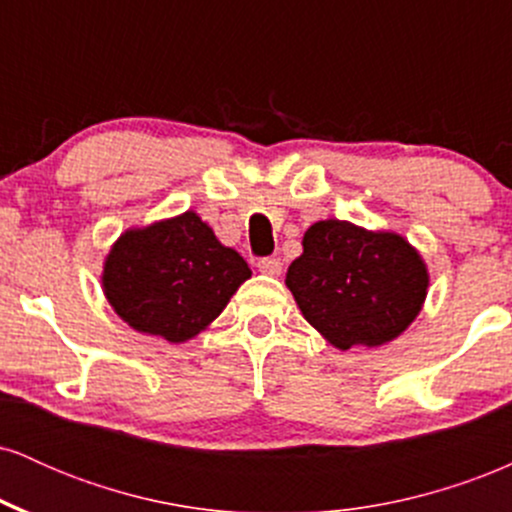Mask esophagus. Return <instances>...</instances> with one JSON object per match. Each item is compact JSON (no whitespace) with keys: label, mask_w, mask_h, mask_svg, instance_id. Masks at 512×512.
Listing matches in <instances>:
<instances>
[{"label":"esophagus","mask_w":512,"mask_h":512,"mask_svg":"<svg viewBox=\"0 0 512 512\" xmlns=\"http://www.w3.org/2000/svg\"><path fill=\"white\" fill-rule=\"evenodd\" d=\"M257 269H260L262 274L276 276L281 274V260L279 257H262V260H257Z\"/></svg>","instance_id":"obj_1"}]
</instances>
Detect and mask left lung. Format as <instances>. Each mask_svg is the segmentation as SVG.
<instances>
[{"instance_id":"left-lung-1","label":"left lung","mask_w":512,"mask_h":512,"mask_svg":"<svg viewBox=\"0 0 512 512\" xmlns=\"http://www.w3.org/2000/svg\"><path fill=\"white\" fill-rule=\"evenodd\" d=\"M286 286L305 320L337 349L380 346L419 315L428 289L421 255L397 233L366 231L349 221H317Z\"/></svg>"}]
</instances>
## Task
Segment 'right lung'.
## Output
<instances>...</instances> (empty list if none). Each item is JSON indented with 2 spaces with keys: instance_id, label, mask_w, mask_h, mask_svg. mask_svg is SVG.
I'll list each match as a JSON object with an SVG mask.
<instances>
[{
  "instance_id": "right-lung-1",
  "label": "right lung",
  "mask_w": 512,
  "mask_h": 512,
  "mask_svg": "<svg viewBox=\"0 0 512 512\" xmlns=\"http://www.w3.org/2000/svg\"><path fill=\"white\" fill-rule=\"evenodd\" d=\"M250 267L195 211L125 231L105 257L103 291L137 332L178 344L221 315Z\"/></svg>"
}]
</instances>
